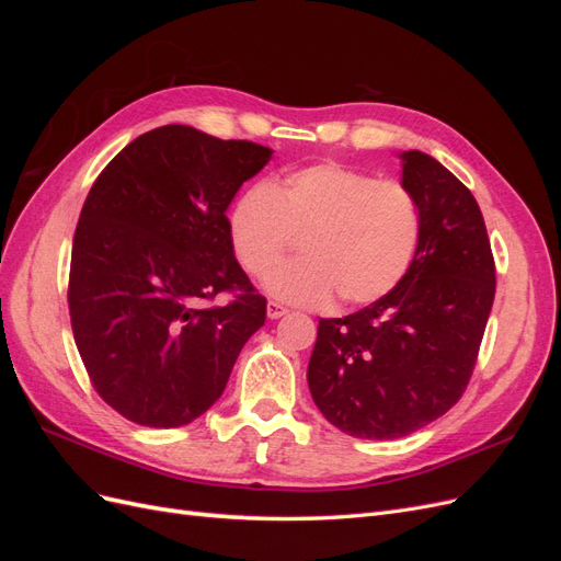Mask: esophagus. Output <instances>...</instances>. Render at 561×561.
I'll return each mask as SVG.
<instances>
[{"label":"esophagus","instance_id":"esophagus-1","mask_svg":"<svg viewBox=\"0 0 561 561\" xmlns=\"http://www.w3.org/2000/svg\"><path fill=\"white\" fill-rule=\"evenodd\" d=\"M287 313V309L283 307V304H278V301H268L266 304V316L271 318V320H278V318H283Z\"/></svg>","mask_w":561,"mask_h":561}]
</instances>
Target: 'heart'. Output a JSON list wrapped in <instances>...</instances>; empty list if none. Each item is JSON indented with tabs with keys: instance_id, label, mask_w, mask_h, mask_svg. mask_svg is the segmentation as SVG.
<instances>
[{
	"instance_id": "b5f03b06",
	"label": "heart",
	"mask_w": 561,
	"mask_h": 561,
	"mask_svg": "<svg viewBox=\"0 0 561 561\" xmlns=\"http://www.w3.org/2000/svg\"><path fill=\"white\" fill-rule=\"evenodd\" d=\"M236 260L264 276L305 236L307 261L264 278V290L297 307H328L386 297L407 276L421 239L419 203L404 184L375 180L344 163L297 168L274 186L252 184L227 217Z\"/></svg>"
}]
</instances>
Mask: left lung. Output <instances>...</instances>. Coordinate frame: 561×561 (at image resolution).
<instances>
[{"label":"left lung","instance_id":"obj_1","mask_svg":"<svg viewBox=\"0 0 561 561\" xmlns=\"http://www.w3.org/2000/svg\"><path fill=\"white\" fill-rule=\"evenodd\" d=\"M400 184L421 213L407 276L346 318H320L307 379L332 426L396 439L443 416L470 381L496 293L478 201L419 149L400 151Z\"/></svg>","mask_w":561,"mask_h":561}]
</instances>
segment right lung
I'll return each instance as SVG.
<instances>
[{"label":"right lung","mask_w":561,"mask_h":561,"mask_svg":"<svg viewBox=\"0 0 561 561\" xmlns=\"http://www.w3.org/2000/svg\"><path fill=\"white\" fill-rule=\"evenodd\" d=\"M274 149L161 126L126 145L83 203L72 243L70 318L110 407L149 428L186 426L222 396L266 320L229 243L227 210ZM241 289L227 308L201 298Z\"/></svg>","instance_id":"add662e5"}]
</instances>
